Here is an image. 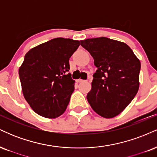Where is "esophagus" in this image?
Instances as JSON below:
<instances>
[{
    "label": "esophagus",
    "instance_id": "34e87169",
    "mask_svg": "<svg viewBox=\"0 0 157 157\" xmlns=\"http://www.w3.org/2000/svg\"><path fill=\"white\" fill-rule=\"evenodd\" d=\"M77 82H78V83H80V82H86V81L83 80H81V79H79V80H77Z\"/></svg>",
    "mask_w": 157,
    "mask_h": 157
}]
</instances>
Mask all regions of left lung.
<instances>
[{"mask_svg":"<svg viewBox=\"0 0 157 157\" xmlns=\"http://www.w3.org/2000/svg\"><path fill=\"white\" fill-rule=\"evenodd\" d=\"M97 68L87 100L104 118L117 116L136 96L140 86L141 64L125 43L101 37L80 40Z\"/></svg>","mask_w":157,"mask_h":157,"instance_id":"obj_1","label":"left lung"}]
</instances>
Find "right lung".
Listing matches in <instances>:
<instances>
[{"mask_svg": "<svg viewBox=\"0 0 157 157\" xmlns=\"http://www.w3.org/2000/svg\"><path fill=\"white\" fill-rule=\"evenodd\" d=\"M80 41L57 37L32 48L19 68L24 98L33 111L46 118H56L66 111L75 90L69 58Z\"/></svg>", "mask_w": 157, "mask_h": 157, "instance_id": "right-lung-1", "label": "right lung"}]
</instances>
